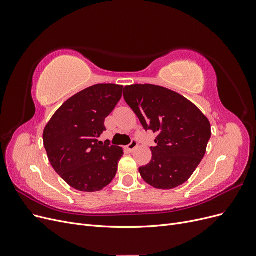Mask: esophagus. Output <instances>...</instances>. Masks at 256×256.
Instances as JSON below:
<instances>
[{"mask_svg": "<svg viewBox=\"0 0 256 256\" xmlns=\"http://www.w3.org/2000/svg\"><path fill=\"white\" fill-rule=\"evenodd\" d=\"M138 141L136 140V138H134V140L132 141H131V143L127 146V150H129V152H134L136 148V147H138Z\"/></svg>", "mask_w": 256, "mask_h": 256, "instance_id": "1", "label": "esophagus"}]
</instances>
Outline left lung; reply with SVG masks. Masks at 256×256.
I'll return each instance as SVG.
<instances>
[{"label": "left lung", "instance_id": "1", "mask_svg": "<svg viewBox=\"0 0 256 256\" xmlns=\"http://www.w3.org/2000/svg\"><path fill=\"white\" fill-rule=\"evenodd\" d=\"M124 98L145 131L157 134L148 164L138 168L154 188L173 189L187 182L204 158L210 122L187 98L152 84L124 88Z\"/></svg>", "mask_w": 256, "mask_h": 256}]
</instances>
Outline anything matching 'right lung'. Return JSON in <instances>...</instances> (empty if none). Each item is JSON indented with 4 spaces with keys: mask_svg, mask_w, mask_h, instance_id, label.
<instances>
[{
    "mask_svg": "<svg viewBox=\"0 0 256 256\" xmlns=\"http://www.w3.org/2000/svg\"><path fill=\"white\" fill-rule=\"evenodd\" d=\"M122 86L96 84L60 106L44 130V145L52 168L70 187L95 192L118 172L122 148L99 142L104 120L122 98Z\"/></svg>",
    "mask_w": 256,
    "mask_h": 256,
    "instance_id": "right-lung-1",
    "label": "right lung"
}]
</instances>
